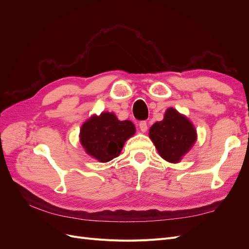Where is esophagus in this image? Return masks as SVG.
<instances>
[{
  "mask_svg": "<svg viewBox=\"0 0 249 249\" xmlns=\"http://www.w3.org/2000/svg\"><path fill=\"white\" fill-rule=\"evenodd\" d=\"M139 127H140V130H141L142 133H145L147 131V124L145 122H141L139 124Z\"/></svg>",
  "mask_w": 249,
  "mask_h": 249,
  "instance_id": "34e87169",
  "label": "esophagus"
}]
</instances>
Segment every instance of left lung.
I'll use <instances>...</instances> for the list:
<instances>
[{"label": "left lung", "mask_w": 249, "mask_h": 249, "mask_svg": "<svg viewBox=\"0 0 249 249\" xmlns=\"http://www.w3.org/2000/svg\"><path fill=\"white\" fill-rule=\"evenodd\" d=\"M148 135L158 153L169 163H178L197 139L194 124L172 107L165 111L163 120L150 126Z\"/></svg>", "instance_id": "obj_1"}]
</instances>
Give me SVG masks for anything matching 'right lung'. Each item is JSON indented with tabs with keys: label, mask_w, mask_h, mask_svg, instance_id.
Masks as SVG:
<instances>
[{
	"label": "right lung",
	"mask_w": 249,
	"mask_h": 249,
	"mask_svg": "<svg viewBox=\"0 0 249 249\" xmlns=\"http://www.w3.org/2000/svg\"><path fill=\"white\" fill-rule=\"evenodd\" d=\"M135 132L136 127L130 120H118L114 113L102 112L82 124L79 137L87 155L106 163L120 155L125 141Z\"/></svg>",
	"instance_id": "obj_1"
}]
</instances>
